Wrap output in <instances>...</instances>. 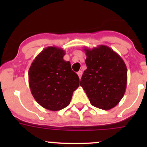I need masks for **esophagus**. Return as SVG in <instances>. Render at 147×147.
Returning a JSON list of instances; mask_svg holds the SVG:
<instances>
[{
    "label": "esophagus",
    "instance_id": "obj_1",
    "mask_svg": "<svg viewBox=\"0 0 147 147\" xmlns=\"http://www.w3.org/2000/svg\"><path fill=\"white\" fill-rule=\"evenodd\" d=\"M78 75V76H79V78L80 79H81V76H82V72L81 70H80V71H78V73H77Z\"/></svg>",
    "mask_w": 147,
    "mask_h": 147
}]
</instances>
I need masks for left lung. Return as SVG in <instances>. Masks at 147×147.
<instances>
[{
  "mask_svg": "<svg viewBox=\"0 0 147 147\" xmlns=\"http://www.w3.org/2000/svg\"><path fill=\"white\" fill-rule=\"evenodd\" d=\"M87 69L80 86L90 103L99 109L109 110L122 99L127 82V69L124 60L110 47L99 45L84 48Z\"/></svg>",
  "mask_w": 147,
  "mask_h": 147,
  "instance_id": "obj_1",
  "label": "left lung"
}]
</instances>
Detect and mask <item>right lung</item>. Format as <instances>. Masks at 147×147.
Listing matches in <instances>:
<instances>
[{
  "mask_svg": "<svg viewBox=\"0 0 147 147\" xmlns=\"http://www.w3.org/2000/svg\"><path fill=\"white\" fill-rule=\"evenodd\" d=\"M65 51L47 47L35 58L28 71L31 93L40 106L58 111L70 103L73 92L79 87L78 75L65 61Z\"/></svg>",
  "mask_w": 147,
  "mask_h": 147,
  "instance_id": "1",
  "label": "right lung"
}]
</instances>
